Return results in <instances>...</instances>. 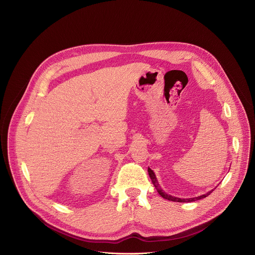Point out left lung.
<instances>
[{"instance_id":"obj_1","label":"left lung","mask_w":255,"mask_h":255,"mask_svg":"<svg viewBox=\"0 0 255 255\" xmlns=\"http://www.w3.org/2000/svg\"><path fill=\"white\" fill-rule=\"evenodd\" d=\"M148 173H149V176H150V178H151V181H152V183H153L154 187L156 188L157 192L159 193V195H160L162 198H164V199H166V200H168V201L178 202V203H189V202H194V201L201 200V199H204V198L208 197V196H209V195H211V194H212V192L214 191V190H213V191H211V192H209V193H207V194H205V195H203V196H200V197H197V198H193V199H180V198H175V197H172V196H170V195H167L165 192H163V190L160 188V186H159V184H158V182H157V179H156V176H155L154 172H153L150 168H148Z\"/></svg>"}]
</instances>
